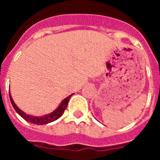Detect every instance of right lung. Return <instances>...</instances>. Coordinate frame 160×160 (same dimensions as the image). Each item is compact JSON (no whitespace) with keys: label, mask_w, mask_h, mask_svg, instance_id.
Masks as SVG:
<instances>
[{"label":"right lung","mask_w":160,"mask_h":160,"mask_svg":"<svg viewBox=\"0 0 160 160\" xmlns=\"http://www.w3.org/2000/svg\"><path fill=\"white\" fill-rule=\"evenodd\" d=\"M73 94H70L68 97H66L65 99H63L62 101L61 102V103L59 104L58 107L55 109L53 112L49 113V114H45V115H42V116H33V115H30V114H26L25 112H24L23 111H22L18 106L15 104L14 101L12 100V98L11 96L10 92H9V98H10V102L12 103V107H13L14 110L17 111L20 116L22 117L25 120H26L27 122H31V123L37 124V125H45V124H48L49 122H52L55 120L58 119L64 113L65 110L67 107L68 102H69V100H70V97L73 95Z\"/></svg>","instance_id":"add662e5"}]
</instances>
